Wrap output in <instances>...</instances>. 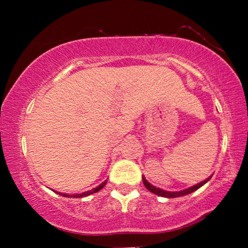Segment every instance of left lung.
I'll return each instance as SVG.
<instances>
[{
  "label": "left lung",
  "instance_id": "obj_1",
  "mask_svg": "<svg viewBox=\"0 0 248 248\" xmlns=\"http://www.w3.org/2000/svg\"><path fill=\"white\" fill-rule=\"evenodd\" d=\"M212 175L210 176L205 179V181H203L201 183H199V184H196L194 186H191V187L188 188H185V189H182V191H178V192H170V191H165V189H161L159 187H155L152 184H150L147 179L144 178V176H142V181H143V184L145 186V188L149 189L151 193H154V194H157L159 196H162V198H168V199H172V198H179V196H184V195H187L189 193H193L196 189H199L201 186H203L205 184V183H208L210 179H211Z\"/></svg>",
  "mask_w": 248,
  "mask_h": 248
}]
</instances>
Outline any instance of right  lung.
<instances>
[{
  "mask_svg": "<svg viewBox=\"0 0 248 248\" xmlns=\"http://www.w3.org/2000/svg\"><path fill=\"white\" fill-rule=\"evenodd\" d=\"M106 183H107V181H105V182L101 183L99 186H97V187H94V188L91 189V191L83 192V193H81V194H72V195H70V194H65V193H60V192L59 193L56 192V193H57V194L62 195V196H65V198H84V196H88V195H90V194H93V193H96L98 191H100V189L103 188L105 185H106Z\"/></svg>",
  "mask_w": 248,
  "mask_h": 248,
  "instance_id": "add662e5",
  "label": "right lung"
}]
</instances>
